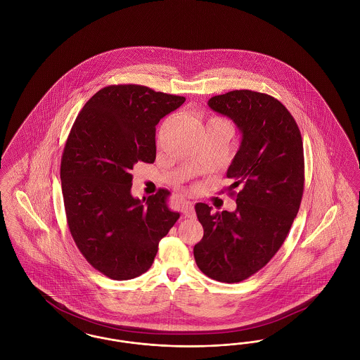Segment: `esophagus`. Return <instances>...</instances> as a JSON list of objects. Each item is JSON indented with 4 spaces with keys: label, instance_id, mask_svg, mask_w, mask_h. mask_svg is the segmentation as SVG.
Instances as JSON below:
<instances>
[{
    "label": "esophagus",
    "instance_id": "esophagus-1",
    "mask_svg": "<svg viewBox=\"0 0 360 360\" xmlns=\"http://www.w3.org/2000/svg\"><path fill=\"white\" fill-rule=\"evenodd\" d=\"M182 213H184L185 217H188V219H194V217H195L194 204H193L191 201H184V202H182Z\"/></svg>",
    "mask_w": 360,
    "mask_h": 360
}]
</instances>
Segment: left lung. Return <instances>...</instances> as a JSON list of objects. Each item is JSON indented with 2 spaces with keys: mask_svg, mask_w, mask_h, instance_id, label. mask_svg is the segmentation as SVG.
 <instances>
[{
  "mask_svg": "<svg viewBox=\"0 0 360 360\" xmlns=\"http://www.w3.org/2000/svg\"><path fill=\"white\" fill-rule=\"evenodd\" d=\"M207 105L241 132L226 172L236 210L212 213L210 206L195 204L204 236L193 252L204 274L235 283L264 267L286 239L304 193V146L290 112L269 94L233 90Z\"/></svg>",
  "mask_w": 360,
  "mask_h": 360,
  "instance_id": "8db88e82",
  "label": "left lung"
}]
</instances>
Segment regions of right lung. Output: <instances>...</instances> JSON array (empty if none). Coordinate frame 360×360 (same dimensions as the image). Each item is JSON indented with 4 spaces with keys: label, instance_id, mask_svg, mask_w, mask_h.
<instances>
[{
    "label": "right lung",
    "instance_id": "add662e5",
    "mask_svg": "<svg viewBox=\"0 0 360 360\" xmlns=\"http://www.w3.org/2000/svg\"><path fill=\"white\" fill-rule=\"evenodd\" d=\"M184 103L147 86H106L72 124L60 162L68 224L81 254L110 279L146 273L179 219L166 188L134 198L131 172L137 162L154 163L155 127Z\"/></svg>",
    "mask_w": 360,
    "mask_h": 360
}]
</instances>
